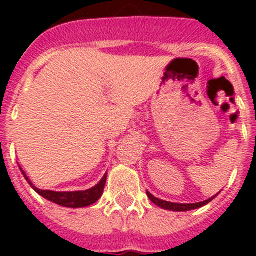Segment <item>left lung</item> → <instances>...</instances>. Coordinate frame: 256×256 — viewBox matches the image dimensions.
Segmentation results:
<instances>
[{
    "label": "left lung",
    "instance_id": "obj_1",
    "mask_svg": "<svg viewBox=\"0 0 256 256\" xmlns=\"http://www.w3.org/2000/svg\"><path fill=\"white\" fill-rule=\"evenodd\" d=\"M148 196L151 201H152L154 204L158 205V206L162 208V209H166V210H172V212H188V210H194V209H198V208L204 206L206 205L208 202L212 200V198H216V196H212V198L209 200H205L202 202H196V204H176V202H169V201H164V200H160V198H156L155 196H152L150 192H148Z\"/></svg>",
    "mask_w": 256,
    "mask_h": 256
}]
</instances>
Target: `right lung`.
I'll return each instance as SVG.
<instances>
[{
    "mask_svg": "<svg viewBox=\"0 0 256 256\" xmlns=\"http://www.w3.org/2000/svg\"><path fill=\"white\" fill-rule=\"evenodd\" d=\"M22 170V176L26 177V180H28V183L32 186V188L36 192H38L40 196H44L47 200L55 202V204L61 205V206L65 208H84L88 205L94 204L98 198L102 196L104 187L106 184V174L104 176L102 180L98 182V184H96L94 187H92L91 190H86V191H74V192H55V191H46V190H40L30 182L29 177L26 176V173Z\"/></svg>",
    "mask_w": 256,
    "mask_h": 256,
    "instance_id": "obj_1",
    "label": "right lung"
}]
</instances>
